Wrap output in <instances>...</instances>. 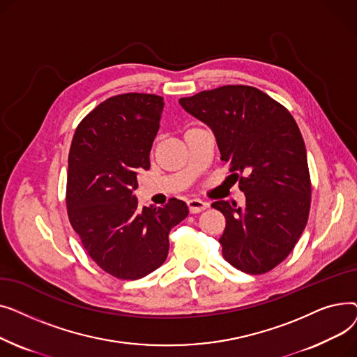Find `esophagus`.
<instances>
[{
	"mask_svg": "<svg viewBox=\"0 0 357 357\" xmlns=\"http://www.w3.org/2000/svg\"><path fill=\"white\" fill-rule=\"evenodd\" d=\"M188 208L192 214H197V213H201L204 210L208 208V202H205L199 198H192L188 201Z\"/></svg>",
	"mask_w": 357,
	"mask_h": 357,
	"instance_id": "esophagus-1",
	"label": "esophagus"
}]
</instances>
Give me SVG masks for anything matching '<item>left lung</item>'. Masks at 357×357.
Masks as SVG:
<instances>
[{"mask_svg":"<svg viewBox=\"0 0 357 357\" xmlns=\"http://www.w3.org/2000/svg\"><path fill=\"white\" fill-rule=\"evenodd\" d=\"M185 111L214 131L221 160L246 195L245 208L215 201L226 217L222 257L261 275L276 268L303 234L311 205L307 152L291 112L248 85H224L181 98Z\"/></svg>","mask_w":357,"mask_h":357,"instance_id":"obj_1","label":"left lung"}]
</instances>
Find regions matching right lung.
<instances>
[{"label": "right lung", "instance_id": "add662e5", "mask_svg": "<svg viewBox=\"0 0 357 357\" xmlns=\"http://www.w3.org/2000/svg\"><path fill=\"white\" fill-rule=\"evenodd\" d=\"M163 98L111 97L78 124L68 158L66 208L86 253L111 276L140 279L163 265L169 231L188 215L181 199L139 207L137 172L150 167Z\"/></svg>", "mask_w": 357, "mask_h": 357}]
</instances>
